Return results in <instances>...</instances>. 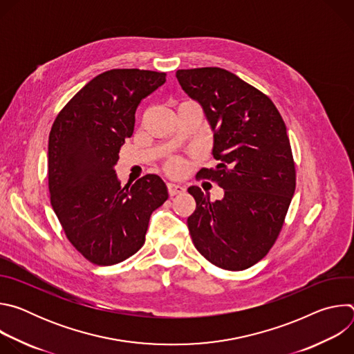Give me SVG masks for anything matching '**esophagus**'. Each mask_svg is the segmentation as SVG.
Returning <instances> with one entry per match:
<instances>
[{
    "label": "esophagus",
    "mask_w": 354,
    "mask_h": 354,
    "mask_svg": "<svg viewBox=\"0 0 354 354\" xmlns=\"http://www.w3.org/2000/svg\"><path fill=\"white\" fill-rule=\"evenodd\" d=\"M167 186H168V193H169L171 196L180 194V193H183V192H185V187H183L182 185H178V183H172V182H169Z\"/></svg>",
    "instance_id": "obj_1"
}]
</instances>
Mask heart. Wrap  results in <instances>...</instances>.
I'll return each instance as SVG.
<instances>
[{"instance_id": "heart-1", "label": "heart", "mask_w": 354, "mask_h": 354, "mask_svg": "<svg viewBox=\"0 0 354 354\" xmlns=\"http://www.w3.org/2000/svg\"><path fill=\"white\" fill-rule=\"evenodd\" d=\"M186 162L182 158H172L168 164H167V171L172 175H180L186 171Z\"/></svg>"}]
</instances>
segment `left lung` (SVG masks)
Here are the masks:
<instances>
[{
	"instance_id": "left-lung-1",
	"label": "left lung",
	"mask_w": 354,
	"mask_h": 354,
	"mask_svg": "<svg viewBox=\"0 0 354 354\" xmlns=\"http://www.w3.org/2000/svg\"><path fill=\"white\" fill-rule=\"evenodd\" d=\"M176 78L214 133L220 164L201 176L224 189L216 201L198 186L187 189L196 200L187 218L192 241L213 265L248 269L276 242L295 190L286 124L269 96L224 68L178 70Z\"/></svg>"
}]
</instances>
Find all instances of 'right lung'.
I'll return each mask as SVG.
<instances>
[{
	"instance_id": "right-lung-1",
	"label": "right lung",
	"mask_w": 354,
	"mask_h": 354,
	"mask_svg": "<svg viewBox=\"0 0 354 354\" xmlns=\"http://www.w3.org/2000/svg\"><path fill=\"white\" fill-rule=\"evenodd\" d=\"M165 77L138 68L105 71L73 96L52 126L50 201L68 241L95 265L111 266L134 255L151 214L168 198L158 175L122 187L115 171L137 106Z\"/></svg>"
}]
</instances>
